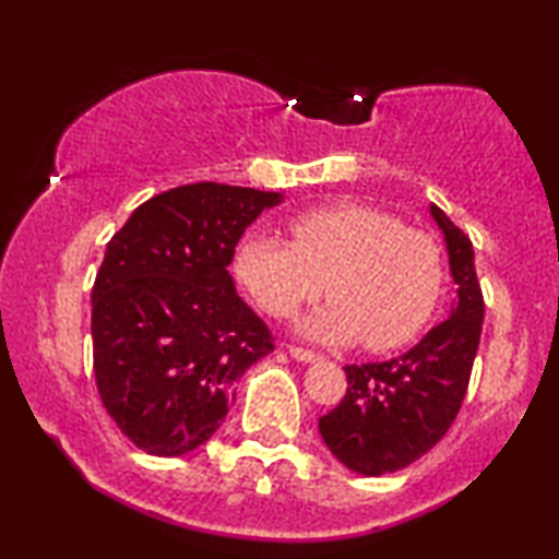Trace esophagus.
Wrapping results in <instances>:
<instances>
[{
  "mask_svg": "<svg viewBox=\"0 0 559 559\" xmlns=\"http://www.w3.org/2000/svg\"><path fill=\"white\" fill-rule=\"evenodd\" d=\"M289 356L293 358H297V361H302V364H312V361H320V354H316V350H310V348H302V346H289Z\"/></svg>",
  "mask_w": 559,
  "mask_h": 559,
  "instance_id": "obj_1",
  "label": "esophagus"
}]
</instances>
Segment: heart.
<instances>
[{
	"mask_svg": "<svg viewBox=\"0 0 559 559\" xmlns=\"http://www.w3.org/2000/svg\"><path fill=\"white\" fill-rule=\"evenodd\" d=\"M293 243L251 234L236 247L234 272L254 302L287 318L323 293L333 300L300 320L325 343L361 341L392 350L427 325L442 293V249L423 228L361 203L312 209L289 221Z\"/></svg>",
	"mask_w": 559,
	"mask_h": 559,
	"instance_id": "1",
	"label": "heart"
}]
</instances>
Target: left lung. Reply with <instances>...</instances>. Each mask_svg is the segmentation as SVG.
I'll return each mask as SVG.
<instances>
[{"label": "left lung", "mask_w": 559, "mask_h": 559, "mask_svg": "<svg viewBox=\"0 0 559 559\" xmlns=\"http://www.w3.org/2000/svg\"><path fill=\"white\" fill-rule=\"evenodd\" d=\"M430 213L445 236L450 274L457 285L450 318L407 354L346 366V396L318 423L331 453L361 476L407 468L438 445L461 412L476 361L484 295L473 243L438 205H430Z\"/></svg>", "instance_id": "obj_1"}]
</instances>
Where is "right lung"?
<instances>
[{"label":"right lung","mask_w":559,"mask_h":559,"mask_svg":"<svg viewBox=\"0 0 559 559\" xmlns=\"http://www.w3.org/2000/svg\"><path fill=\"white\" fill-rule=\"evenodd\" d=\"M282 193L193 182L136 209L106 243L91 293L98 396L150 455L178 457L218 430L236 381L274 350L236 295V243Z\"/></svg>","instance_id":"right-lung-1"}]
</instances>
